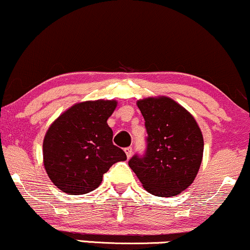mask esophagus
<instances>
[{"instance_id":"1","label":"esophagus","mask_w":250,"mask_h":250,"mask_svg":"<svg viewBox=\"0 0 250 250\" xmlns=\"http://www.w3.org/2000/svg\"><path fill=\"white\" fill-rule=\"evenodd\" d=\"M125 153H126V157L130 159V158L132 157V153H133V148H132L131 146H130V147H126L125 148Z\"/></svg>"}]
</instances>
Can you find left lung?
I'll list each match as a JSON object with an SVG mask.
<instances>
[{
  "label": "left lung",
  "mask_w": 250,
  "mask_h": 250,
  "mask_svg": "<svg viewBox=\"0 0 250 250\" xmlns=\"http://www.w3.org/2000/svg\"><path fill=\"white\" fill-rule=\"evenodd\" d=\"M147 132L144 154L128 160L144 188L155 196H175L194 181L204 138L188 111L168 97L137 103Z\"/></svg>",
  "instance_id": "8db88e82"
}]
</instances>
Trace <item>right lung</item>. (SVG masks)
Segmentation results:
<instances>
[{"label": "right lung", "mask_w": 250, "mask_h": 250, "mask_svg": "<svg viewBox=\"0 0 250 250\" xmlns=\"http://www.w3.org/2000/svg\"><path fill=\"white\" fill-rule=\"evenodd\" d=\"M116 106L114 101L79 103L52 123L44 138L43 159L57 188L72 195L92 192L114 163L126 160L107 125Z\"/></svg>", "instance_id": "obj_1"}]
</instances>
